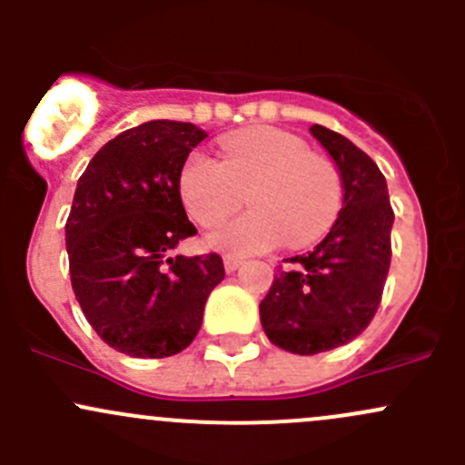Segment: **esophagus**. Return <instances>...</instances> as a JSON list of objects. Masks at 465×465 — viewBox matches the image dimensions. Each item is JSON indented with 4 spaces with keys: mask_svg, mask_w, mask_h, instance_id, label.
Returning a JSON list of instances; mask_svg holds the SVG:
<instances>
[{
    "mask_svg": "<svg viewBox=\"0 0 465 465\" xmlns=\"http://www.w3.org/2000/svg\"><path fill=\"white\" fill-rule=\"evenodd\" d=\"M241 265H242V259H238V256H224V270H227L229 274L236 272Z\"/></svg>",
    "mask_w": 465,
    "mask_h": 465,
    "instance_id": "esophagus-1",
    "label": "esophagus"
}]
</instances>
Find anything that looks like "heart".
I'll list each match as a JSON object with an SVG mask.
<instances>
[{
	"instance_id": "obj_1",
	"label": "heart",
	"mask_w": 465,
	"mask_h": 465,
	"mask_svg": "<svg viewBox=\"0 0 465 465\" xmlns=\"http://www.w3.org/2000/svg\"><path fill=\"white\" fill-rule=\"evenodd\" d=\"M177 193L193 223L209 227L247 198L252 209L206 233V245L229 256L262 254L285 238L306 247L322 238L341 209L335 163L306 142L274 128L229 134L220 162L191 153L177 175Z\"/></svg>"
}]
</instances>
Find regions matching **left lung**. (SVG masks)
Instances as JSON below:
<instances>
[{"label": "left lung", "instance_id": "1", "mask_svg": "<svg viewBox=\"0 0 465 465\" xmlns=\"http://www.w3.org/2000/svg\"><path fill=\"white\" fill-rule=\"evenodd\" d=\"M335 162L344 203L328 236L272 281L261 302L267 340L297 355L349 344L369 326L391 262L393 211L387 180L371 157L341 134L312 125Z\"/></svg>", "mask_w": 465, "mask_h": 465}]
</instances>
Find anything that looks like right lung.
Masks as SVG:
<instances>
[{"label": "right lung", "instance_id": "obj_1", "mask_svg": "<svg viewBox=\"0 0 465 465\" xmlns=\"http://www.w3.org/2000/svg\"><path fill=\"white\" fill-rule=\"evenodd\" d=\"M204 137L193 124L145 121L103 145L78 180L64 224L74 294L98 337L130 358L184 351L224 279L218 254L171 259L198 233L177 175Z\"/></svg>", "mask_w": 465, "mask_h": 465}]
</instances>
